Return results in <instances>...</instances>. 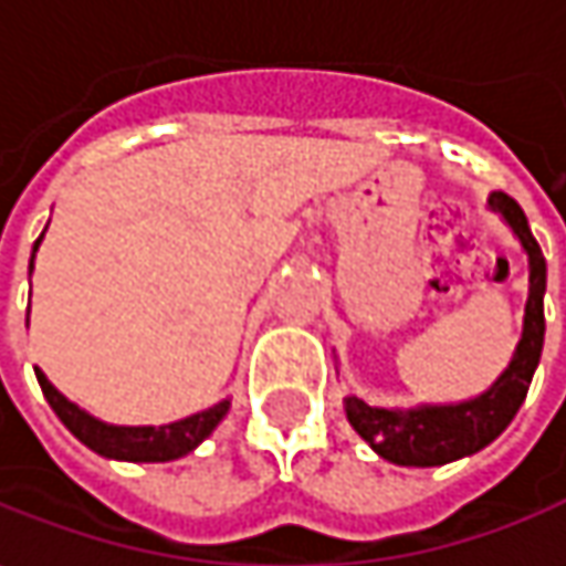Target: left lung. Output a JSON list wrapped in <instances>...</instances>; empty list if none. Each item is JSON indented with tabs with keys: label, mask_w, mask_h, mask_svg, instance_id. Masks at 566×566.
<instances>
[{
	"label": "left lung",
	"mask_w": 566,
	"mask_h": 566,
	"mask_svg": "<svg viewBox=\"0 0 566 566\" xmlns=\"http://www.w3.org/2000/svg\"><path fill=\"white\" fill-rule=\"evenodd\" d=\"M491 206L504 214L510 228L523 240L528 253V304L520 348L484 396L462 402V406L418 408V411H389L370 408L364 399L348 396L345 411L352 428L389 462L396 465H443L459 455L479 453L494 437L516 418L520 406L526 402L528 382L538 367L542 345H545V256L538 240L532 237L526 211L516 206L506 192H494Z\"/></svg>",
	"instance_id": "1"
}]
</instances>
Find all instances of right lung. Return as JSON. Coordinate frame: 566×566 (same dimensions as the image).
<instances>
[{
	"instance_id": "1",
	"label": "right lung",
	"mask_w": 566,
	"mask_h": 566,
	"mask_svg": "<svg viewBox=\"0 0 566 566\" xmlns=\"http://www.w3.org/2000/svg\"><path fill=\"white\" fill-rule=\"evenodd\" d=\"M38 247L40 237L34 240V250ZM31 269H34V259H31ZM34 374H38L40 389H43L50 408L60 415L62 424L72 430L85 447H91L94 453L111 455V459H129V462H170V459L192 453L211 430L218 428V421L228 415V406H231V402H218L209 411H199L192 418L164 424V428H113V424L94 421L82 408L72 406L65 396L53 389V382L46 380L40 370H34Z\"/></svg>"
}]
</instances>
